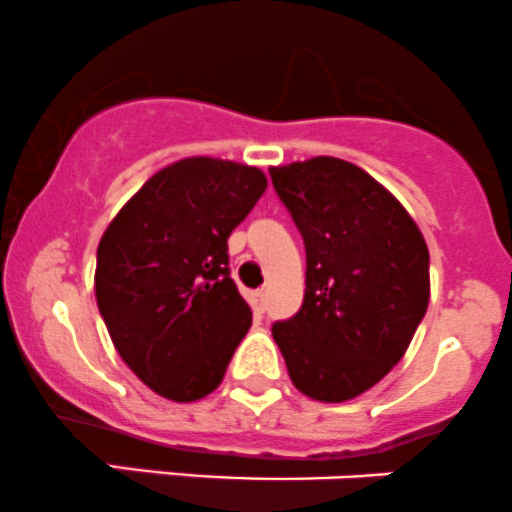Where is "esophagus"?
<instances>
[{"label":"esophagus","mask_w":512,"mask_h":512,"mask_svg":"<svg viewBox=\"0 0 512 512\" xmlns=\"http://www.w3.org/2000/svg\"><path fill=\"white\" fill-rule=\"evenodd\" d=\"M249 303H251V308H254V313L261 315L263 310H266V293L254 291L249 295Z\"/></svg>","instance_id":"obj_1"}]
</instances>
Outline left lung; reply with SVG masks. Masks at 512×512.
Wrapping results in <instances>:
<instances>
[{
    "label": "left lung",
    "mask_w": 512,
    "mask_h": 512,
    "mask_svg": "<svg viewBox=\"0 0 512 512\" xmlns=\"http://www.w3.org/2000/svg\"><path fill=\"white\" fill-rule=\"evenodd\" d=\"M305 244V298L271 333L291 382L318 402L374 387L407 352L429 305V249L392 192L357 165L271 167Z\"/></svg>",
    "instance_id": "left-lung-1"
}]
</instances>
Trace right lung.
Returning a JSON list of instances; mask_svg holds the SVG:
<instances>
[{
    "mask_svg": "<svg viewBox=\"0 0 512 512\" xmlns=\"http://www.w3.org/2000/svg\"><path fill=\"white\" fill-rule=\"evenodd\" d=\"M266 184L258 167L187 157L147 179L100 239L98 310L125 365L160 397L212 394L249 333L226 239Z\"/></svg>",
    "mask_w": 512,
    "mask_h": 512,
    "instance_id": "obj_1",
    "label": "right lung"
}]
</instances>
